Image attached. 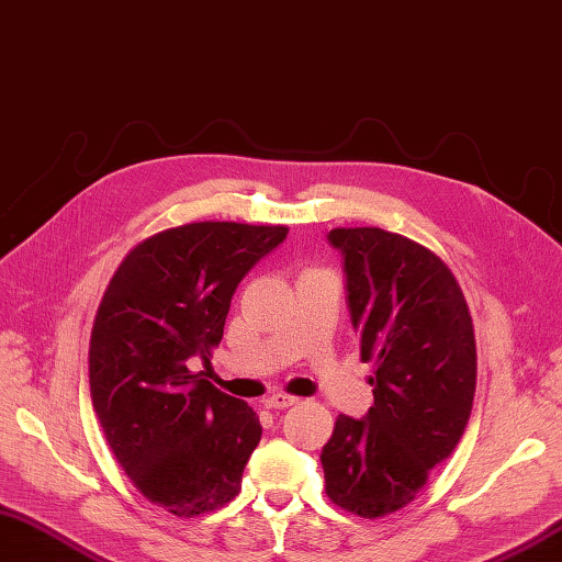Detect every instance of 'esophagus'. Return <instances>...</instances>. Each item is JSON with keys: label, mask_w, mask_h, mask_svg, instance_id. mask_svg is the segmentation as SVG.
Listing matches in <instances>:
<instances>
[{"label": "esophagus", "mask_w": 562, "mask_h": 562, "mask_svg": "<svg viewBox=\"0 0 562 562\" xmlns=\"http://www.w3.org/2000/svg\"><path fill=\"white\" fill-rule=\"evenodd\" d=\"M294 404H296V398L290 396V394H272V396H268V398L263 401L266 408H276V411L290 408V406H294Z\"/></svg>", "instance_id": "esophagus-1"}]
</instances>
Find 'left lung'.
Wrapping results in <instances>:
<instances>
[{"instance_id": "8db88e82", "label": "left lung", "mask_w": 562, "mask_h": 562, "mask_svg": "<svg viewBox=\"0 0 562 562\" xmlns=\"http://www.w3.org/2000/svg\"><path fill=\"white\" fill-rule=\"evenodd\" d=\"M361 361H372L375 404L339 415L323 446L325 494L361 517L390 515L418 496L470 420L477 349L465 296L441 258L380 227H335Z\"/></svg>"}]
</instances>
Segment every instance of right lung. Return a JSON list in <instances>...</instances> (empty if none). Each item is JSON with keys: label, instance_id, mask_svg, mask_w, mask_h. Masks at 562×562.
<instances>
[{"label": "right lung", "instance_id": "right-lung-1", "mask_svg": "<svg viewBox=\"0 0 562 562\" xmlns=\"http://www.w3.org/2000/svg\"><path fill=\"white\" fill-rule=\"evenodd\" d=\"M290 227L190 223L123 258L90 339V394L113 456L137 492L178 517L233 501L261 441L247 401L206 380L241 278ZM199 360L204 371H192Z\"/></svg>", "mask_w": 562, "mask_h": 562}]
</instances>
